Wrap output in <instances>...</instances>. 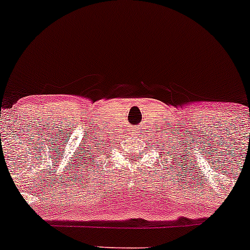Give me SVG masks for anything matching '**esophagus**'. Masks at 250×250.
Segmentation results:
<instances>
[{"mask_svg":"<svg viewBox=\"0 0 250 250\" xmlns=\"http://www.w3.org/2000/svg\"><path fill=\"white\" fill-rule=\"evenodd\" d=\"M140 128L139 127H135L134 128V129H132V134H133V137H137V135L138 134H139V133H140Z\"/></svg>","mask_w":250,"mask_h":250,"instance_id":"1","label":"esophagus"}]
</instances>
